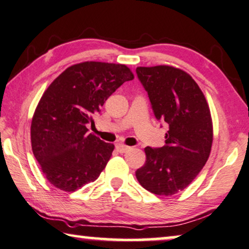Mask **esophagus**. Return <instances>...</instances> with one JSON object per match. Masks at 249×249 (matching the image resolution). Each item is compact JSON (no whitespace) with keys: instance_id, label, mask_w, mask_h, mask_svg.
Wrapping results in <instances>:
<instances>
[{"instance_id":"1","label":"esophagus","mask_w":249,"mask_h":249,"mask_svg":"<svg viewBox=\"0 0 249 249\" xmlns=\"http://www.w3.org/2000/svg\"><path fill=\"white\" fill-rule=\"evenodd\" d=\"M116 148H117V150L120 152V154H124V152H127L130 150V149H131L130 147L125 146V144H124V143H118Z\"/></svg>"}]
</instances>
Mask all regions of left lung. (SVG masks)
I'll use <instances>...</instances> for the list:
<instances>
[{"label": "left lung", "instance_id": "8db88e82", "mask_svg": "<svg viewBox=\"0 0 249 249\" xmlns=\"http://www.w3.org/2000/svg\"><path fill=\"white\" fill-rule=\"evenodd\" d=\"M156 118L169 125L166 144L144 148L146 163L136 171L144 189L171 196L187 188L207 162L213 144L208 103L196 81L170 66L138 67Z\"/></svg>", "mask_w": 249, "mask_h": 249}]
</instances>
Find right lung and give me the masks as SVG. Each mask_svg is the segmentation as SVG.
<instances>
[{"instance_id":"1","label":"right lung","mask_w":249,"mask_h":249,"mask_svg":"<svg viewBox=\"0 0 249 249\" xmlns=\"http://www.w3.org/2000/svg\"><path fill=\"white\" fill-rule=\"evenodd\" d=\"M135 76L124 64L78 63L64 70L40 99L31 124L33 155L49 182L75 191L105 169L114 146L88 133L93 114Z\"/></svg>"}]
</instances>
